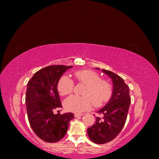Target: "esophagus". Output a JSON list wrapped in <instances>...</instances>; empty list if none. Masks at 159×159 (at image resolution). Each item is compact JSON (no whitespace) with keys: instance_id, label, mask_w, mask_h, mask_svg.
Wrapping results in <instances>:
<instances>
[{"instance_id":"esophagus-1","label":"esophagus","mask_w":159,"mask_h":159,"mask_svg":"<svg viewBox=\"0 0 159 159\" xmlns=\"http://www.w3.org/2000/svg\"><path fill=\"white\" fill-rule=\"evenodd\" d=\"M82 115H83V114H81V113H75L74 117H79L82 116Z\"/></svg>"}]
</instances>
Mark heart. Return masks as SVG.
Wrapping results in <instances>:
<instances>
[{
    "label": "heart",
    "mask_w": 159,
    "mask_h": 159,
    "mask_svg": "<svg viewBox=\"0 0 159 159\" xmlns=\"http://www.w3.org/2000/svg\"><path fill=\"white\" fill-rule=\"evenodd\" d=\"M74 76L80 82L86 85L84 96L71 95L64 102L66 110L74 113H81L89 110L92 106L100 107L107 102L111 95V87L106 81L100 80L96 72L90 70L77 71ZM74 83L68 76L61 77L57 84V89L61 95H66L72 92Z\"/></svg>",
    "instance_id": "obj_1"
}]
</instances>
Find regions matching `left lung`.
<instances>
[{"label":"left lung","instance_id":"1","mask_svg":"<svg viewBox=\"0 0 159 159\" xmlns=\"http://www.w3.org/2000/svg\"><path fill=\"white\" fill-rule=\"evenodd\" d=\"M102 71L111 79L113 91L108 103L98 111L102 117H96L95 124L88 129L89 139L96 144L107 143L118 135L125 123L131 103L129 88L121 77L108 70Z\"/></svg>","mask_w":159,"mask_h":159}]
</instances>
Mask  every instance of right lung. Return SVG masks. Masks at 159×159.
I'll return each mask as SVG.
<instances>
[{
	"mask_svg": "<svg viewBox=\"0 0 159 159\" xmlns=\"http://www.w3.org/2000/svg\"><path fill=\"white\" fill-rule=\"evenodd\" d=\"M72 66L46 67L34 74L28 81L26 105L28 121L36 135L48 143L59 141L66 134L74 113L54 114L61 107L57 84L62 75Z\"/></svg>",
	"mask_w": 159,
	"mask_h": 159,
	"instance_id": "add662e5",
	"label": "right lung"
}]
</instances>
